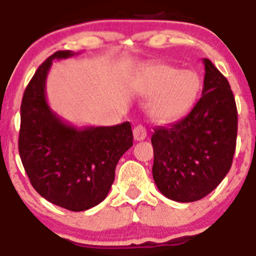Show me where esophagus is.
<instances>
[{
  "instance_id": "obj_1",
  "label": "esophagus",
  "mask_w": 256,
  "mask_h": 256,
  "mask_svg": "<svg viewBox=\"0 0 256 256\" xmlns=\"http://www.w3.org/2000/svg\"><path fill=\"white\" fill-rule=\"evenodd\" d=\"M133 137H134L136 140H146V137H147V130H146V128L142 124H138V126H134V130H133Z\"/></svg>"
}]
</instances>
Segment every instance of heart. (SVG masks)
I'll return each instance as SVG.
<instances>
[{
    "label": "heart",
    "mask_w": 256,
    "mask_h": 256,
    "mask_svg": "<svg viewBox=\"0 0 256 256\" xmlns=\"http://www.w3.org/2000/svg\"><path fill=\"white\" fill-rule=\"evenodd\" d=\"M201 89V79L194 70H181L160 64L146 72L143 93L153 96L150 116L157 123H171L194 106Z\"/></svg>",
    "instance_id": "1"
}]
</instances>
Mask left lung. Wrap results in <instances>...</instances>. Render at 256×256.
Wrapping results in <instances>:
<instances>
[{
  "instance_id": "obj_1",
  "label": "left lung",
  "mask_w": 256,
  "mask_h": 256,
  "mask_svg": "<svg viewBox=\"0 0 256 256\" xmlns=\"http://www.w3.org/2000/svg\"><path fill=\"white\" fill-rule=\"evenodd\" d=\"M202 96L184 118L157 126L152 136L153 180L160 194L194 202L218 186L230 171L238 110L228 79L204 59Z\"/></svg>"
}]
</instances>
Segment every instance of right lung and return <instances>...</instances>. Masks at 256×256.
Here are the masks:
<instances>
[{
  "instance_id": "1",
  "label": "right lung",
  "mask_w": 256,
  "mask_h": 256,
  "mask_svg": "<svg viewBox=\"0 0 256 256\" xmlns=\"http://www.w3.org/2000/svg\"><path fill=\"white\" fill-rule=\"evenodd\" d=\"M76 54H52L28 82L21 103L18 152L31 184L44 198L66 210L85 211L106 197L119 158L133 146V133L130 122L78 128L50 108L46 79L52 62Z\"/></svg>"
}]
</instances>
